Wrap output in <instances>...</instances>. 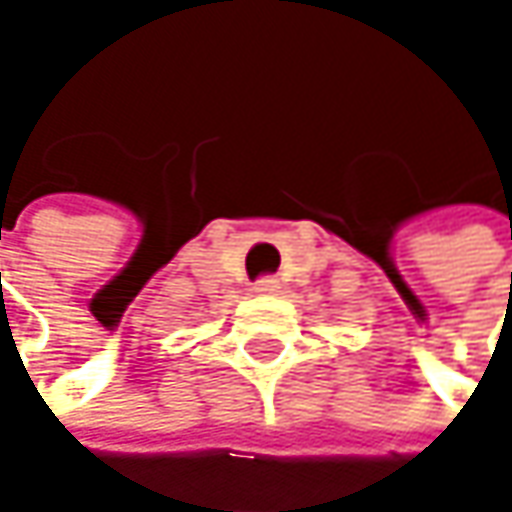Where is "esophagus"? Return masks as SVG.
<instances>
[{
	"label": "esophagus",
	"instance_id": "34e87169",
	"mask_svg": "<svg viewBox=\"0 0 512 512\" xmlns=\"http://www.w3.org/2000/svg\"><path fill=\"white\" fill-rule=\"evenodd\" d=\"M278 290H281V284H278V278H272V275L260 278L255 284V293H278Z\"/></svg>",
	"mask_w": 512,
	"mask_h": 512
}]
</instances>
